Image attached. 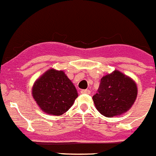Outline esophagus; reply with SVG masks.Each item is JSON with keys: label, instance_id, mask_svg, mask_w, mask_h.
I'll list each match as a JSON object with an SVG mask.
<instances>
[{"label": "esophagus", "instance_id": "esophagus-1", "mask_svg": "<svg viewBox=\"0 0 156 156\" xmlns=\"http://www.w3.org/2000/svg\"><path fill=\"white\" fill-rule=\"evenodd\" d=\"M81 94H90V90H82L80 91Z\"/></svg>", "mask_w": 156, "mask_h": 156}]
</instances>
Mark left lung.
<instances>
[{
	"instance_id": "1",
	"label": "left lung",
	"mask_w": 156,
	"mask_h": 156,
	"mask_svg": "<svg viewBox=\"0 0 156 156\" xmlns=\"http://www.w3.org/2000/svg\"><path fill=\"white\" fill-rule=\"evenodd\" d=\"M138 90L135 83L115 70L101 78L98 93L93 96L98 111L107 118L121 115L133 105Z\"/></svg>"
}]
</instances>
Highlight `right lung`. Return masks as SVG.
Returning a JSON list of instances; mask_svg holds the SVG:
<instances>
[{
	"label": "right lung",
	"instance_id": "right-lung-1",
	"mask_svg": "<svg viewBox=\"0 0 156 156\" xmlns=\"http://www.w3.org/2000/svg\"><path fill=\"white\" fill-rule=\"evenodd\" d=\"M32 96L44 112L58 116L71 108L78 94L63 71L52 69L37 80Z\"/></svg>",
	"mask_w": 156,
	"mask_h": 156
}]
</instances>
